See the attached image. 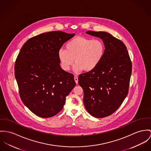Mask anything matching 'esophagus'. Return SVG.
I'll return each instance as SVG.
<instances>
[{
  "label": "esophagus",
  "mask_w": 151,
  "mask_h": 151,
  "mask_svg": "<svg viewBox=\"0 0 151 151\" xmlns=\"http://www.w3.org/2000/svg\"><path fill=\"white\" fill-rule=\"evenodd\" d=\"M74 80H75V83H76V84L78 83V78L77 76H75V77H74Z\"/></svg>",
  "instance_id": "34e87169"
}]
</instances>
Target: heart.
<instances>
[{"label":"heart","mask_w":151,"mask_h":151,"mask_svg":"<svg viewBox=\"0 0 151 151\" xmlns=\"http://www.w3.org/2000/svg\"><path fill=\"white\" fill-rule=\"evenodd\" d=\"M66 49L60 48L58 56L61 68L70 70L73 62V71L78 73L82 70H94L101 62L105 51L104 42L99 39L93 40L84 37H76L66 44Z\"/></svg>","instance_id":"obj_1"}]
</instances>
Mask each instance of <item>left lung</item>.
<instances>
[{
  "mask_svg": "<svg viewBox=\"0 0 151 151\" xmlns=\"http://www.w3.org/2000/svg\"><path fill=\"white\" fill-rule=\"evenodd\" d=\"M88 35L102 40L104 58L94 69L79 75L84 91V106L92 116L104 118L115 112L128 93L132 63L127 47L109 33L88 31Z\"/></svg>",
  "mask_w": 151,
  "mask_h": 151,
  "instance_id": "obj_1",
  "label": "left lung"
}]
</instances>
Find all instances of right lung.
<instances>
[{
    "label": "right lung",
    "mask_w": 151,
    "mask_h": 151,
    "mask_svg": "<svg viewBox=\"0 0 151 151\" xmlns=\"http://www.w3.org/2000/svg\"><path fill=\"white\" fill-rule=\"evenodd\" d=\"M75 35L61 31L28 40L15 64V76L24 104L35 114L49 118L63 108L75 86L73 75L61 69L58 56L63 45Z\"/></svg>",
    "instance_id": "add662e5"
}]
</instances>
